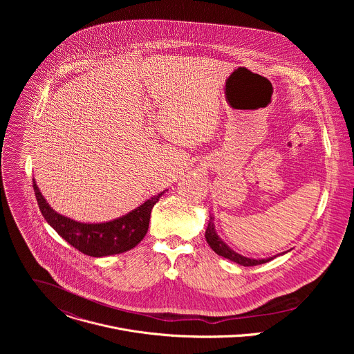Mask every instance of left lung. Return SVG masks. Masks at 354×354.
Returning a JSON list of instances; mask_svg holds the SVG:
<instances>
[{
	"label": "left lung",
	"instance_id": "obj_1",
	"mask_svg": "<svg viewBox=\"0 0 354 354\" xmlns=\"http://www.w3.org/2000/svg\"><path fill=\"white\" fill-rule=\"evenodd\" d=\"M206 241L207 243L210 245V248L216 252L217 255L225 258V259H230L241 266H257V265H262V263H266V262H270L272 259H274L276 257L281 255H276V257H272V258H266V259H254V258H246L241 254H238V252L232 250L217 234L216 231V225H214V217L210 214V221H209V225H207V230H206Z\"/></svg>",
	"mask_w": 354,
	"mask_h": 354
}]
</instances>
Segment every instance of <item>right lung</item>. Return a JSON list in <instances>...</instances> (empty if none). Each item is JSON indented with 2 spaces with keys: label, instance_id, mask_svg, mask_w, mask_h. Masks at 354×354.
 Returning <instances> with one entry per match:
<instances>
[{
  "label": "right lung",
  "instance_id": "obj_1",
  "mask_svg": "<svg viewBox=\"0 0 354 354\" xmlns=\"http://www.w3.org/2000/svg\"><path fill=\"white\" fill-rule=\"evenodd\" d=\"M33 190L39 209L50 227H53L56 232L75 249L93 258L123 254L138 245L148 231L151 210L165 193L164 190L145 200L137 209L119 218L91 224L71 220L55 212L40 193L35 179Z\"/></svg>",
  "mask_w": 354,
  "mask_h": 354
}]
</instances>
